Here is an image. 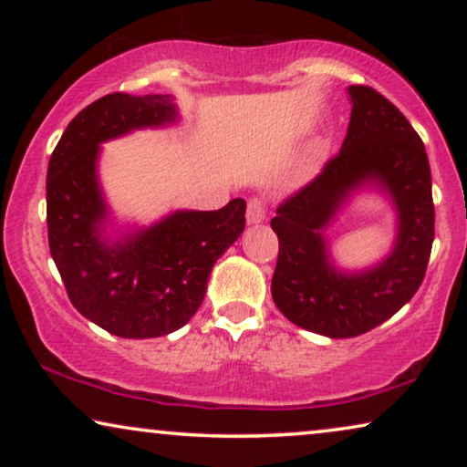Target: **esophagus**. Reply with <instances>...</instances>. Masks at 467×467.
I'll list each match as a JSON object with an SVG mask.
<instances>
[{
    "mask_svg": "<svg viewBox=\"0 0 467 467\" xmlns=\"http://www.w3.org/2000/svg\"><path fill=\"white\" fill-rule=\"evenodd\" d=\"M265 219V203L259 197H253L248 202V210H246V223L248 225H259Z\"/></svg>",
    "mask_w": 467,
    "mask_h": 467,
    "instance_id": "obj_1",
    "label": "esophagus"
}]
</instances>
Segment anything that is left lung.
Listing matches in <instances>:
<instances>
[{"label":"left lung","mask_w":467,"mask_h":467,"mask_svg":"<svg viewBox=\"0 0 467 467\" xmlns=\"http://www.w3.org/2000/svg\"><path fill=\"white\" fill-rule=\"evenodd\" d=\"M347 93L353 110L340 152L272 219L280 242L274 304L297 327L327 337L366 334L410 302L433 244L431 171L419 133L374 88L353 85ZM368 188L392 202L396 240L376 265L342 271L324 232Z\"/></svg>","instance_id":"1"}]
</instances>
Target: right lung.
<instances>
[{
  "label": "right lung",
  "mask_w": 467,
  "mask_h": 467,
  "mask_svg": "<svg viewBox=\"0 0 467 467\" xmlns=\"http://www.w3.org/2000/svg\"><path fill=\"white\" fill-rule=\"evenodd\" d=\"M178 123L171 95L110 93L80 110L48 161V246L69 302L112 336L144 340L191 321L216 259L244 232L246 202L174 210L152 225L114 223L99 184L101 144Z\"/></svg>",
  "instance_id": "obj_1"
}]
</instances>
